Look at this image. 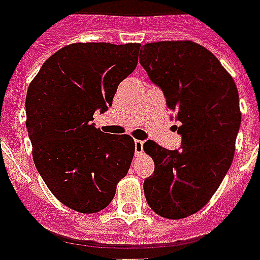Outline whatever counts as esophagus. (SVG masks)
<instances>
[{"mask_svg":"<svg viewBox=\"0 0 260 260\" xmlns=\"http://www.w3.org/2000/svg\"><path fill=\"white\" fill-rule=\"evenodd\" d=\"M144 152V141L135 140V156H141Z\"/></svg>","mask_w":260,"mask_h":260,"instance_id":"esophagus-1","label":"esophagus"}]
</instances>
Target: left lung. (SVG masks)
Here are the masks:
<instances>
[{"label": "left lung", "mask_w": 260, "mask_h": 260, "mask_svg": "<svg viewBox=\"0 0 260 260\" xmlns=\"http://www.w3.org/2000/svg\"><path fill=\"white\" fill-rule=\"evenodd\" d=\"M140 64L162 89L182 139L176 150L150 140L144 144L154 161L144 194L156 214L181 219L208 204L233 162L242 117L239 95L214 54L191 41L147 43Z\"/></svg>", "instance_id": "obj_1"}]
</instances>
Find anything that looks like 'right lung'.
<instances>
[{"label":"right lung","mask_w":260,"mask_h":260,"mask_svg":"<svg viewBox=\"0 0 260 260\" xmlns=\"http://www.w3.org/2000/svg\"><path fill=\"white\" fill-rule=\"evenodd\" d=\"M140 43H73L52 54L30 83L26 128L37 171L54 196L79 213L103 210L128 173L135 141L92 123L134 73Z\"/></svg>","instance_id":"1"}]
</instances>
